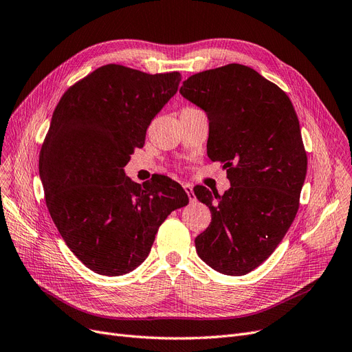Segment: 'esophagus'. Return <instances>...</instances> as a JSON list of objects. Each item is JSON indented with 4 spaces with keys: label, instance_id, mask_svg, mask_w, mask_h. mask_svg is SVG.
I'll return each instance as SVG.
<instances>
[{
    "label": "esophagus",
    "instance_id": "esophagus-1",
    "mask_svg": "<svg viewBox=\"0 0 352 352\" xmlns=\"http://www.w3.org/2000/svg\"><path fill=\"white\" fill-rule=\"evenodd\" d=\"M183 187H184L186 192L188 194V199H190V203H194V201H196V196H194V192H192V187H191L190 184H184Z\"/></svg>",
    "mask_w": 352,
    "mask_h": 352
}]
</instances>
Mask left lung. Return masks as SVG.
I'll return each mask as SVG.
<instances>
[{
	"label": "left lung",
	"mask_w": 352,
	"mask_h": 352,
	"mask_svg": "<svg viewBox=\"0 0 352 352\" xmlns=\"http://www.w3.org/2000/svg\"><path fill=\"white\" fill-rule=\"evenodd\" d=\"M179 93L206 113L207 155L230 181L223 196L194 188L212 212L197 254L222 274L245 276L274 252L298 209L307 158L297 114L284 91L239 63L192 75Z\"/></svg>",
	"instance_id": "left-lung-1"
}]
</instances>
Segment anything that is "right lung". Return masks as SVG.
<instances>
[{
    "instance_id": "add662e5",
    "label": "right lung",
    "mask_w": 352,
    "mask_h": 352,
    "mask_svg": "<svg viewBox=\"0 0 352 352\" xmlns=\"http://www.w3.org/2000/svg\"><path fill=\"white\" fill-rule=\"evenodd\" d=\"M179 81L178 72L109 63L72 85L52 116L38 158L47 210L68 248L97 274L139 267L166 216L188 203L171 178L142 187L124 173Z\"/></svg>"
}]
</instances>
